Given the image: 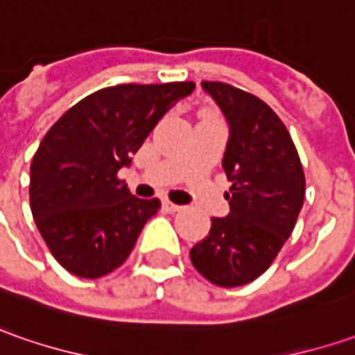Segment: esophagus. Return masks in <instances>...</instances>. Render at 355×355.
I'll return each instance as SVG.
<instances>
[{"label":"esophagus","mask_w":355,"mask_h":355,"mask_svg":"<svg viewBox=\"0 0 355 355\" xmlns=\"http://www.w3.org/2000/svg\"><path fill=\"white\" fill-rule=\"evenodd\" d=\"M163 208H165L166 212H178V210H182V206H178V204H175V202H168V200L163 202Z\"/></svg>","instance_id":"1"}]
</instances>
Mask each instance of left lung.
Wrapping results in <instances>:
<instances>
[{"label": "left lung", "instance_id": "8db88e82", "mask_svg": "<svg viewBox=\"0 0 355 355\" xmlns=\"http://www.w3.org/2000/svg\"><path fill=\"white\" fill-rule=\"evenodd\" d=\"M227 123L222 166L232 182L230 212L212 218L190 250L196 271L218 287H241L267 271L297 224L304 173L287 128L259 98L222 82H202Z\"/></svg>", "mask_w": 355, "mask_h": 355}]
</instances>
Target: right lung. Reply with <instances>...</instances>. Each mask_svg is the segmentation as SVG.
<instances>
[{
	"mask_svg": "<svg viewBox=\"0 0 355 355\" xmlns=\"http://www.w3.org/2000/svg\"><path fill=\"white\" fill-rule=\"evenodd\" d=\"M194 82L121 84L86 96L56 121L31 163L29 200L44 243L68 273L98 279L129 257L159 200L117 178Z\"/></svg>",
	"mask_w": 355,
	"mask_h": 355,
	"instance_id": "obj_1",
	"label": "right lung"
}]
</instances>
